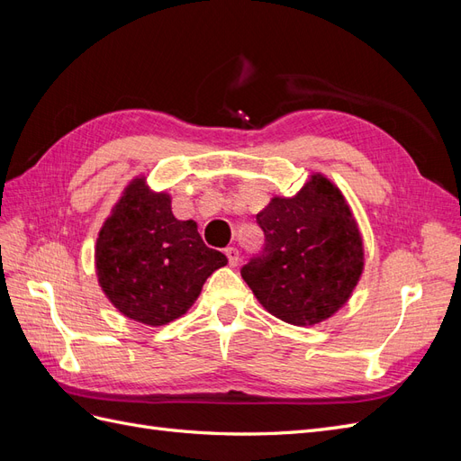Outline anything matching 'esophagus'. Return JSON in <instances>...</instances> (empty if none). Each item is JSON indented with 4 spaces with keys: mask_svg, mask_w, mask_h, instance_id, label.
Instances as JSON below:
<instances>
[{
    "mask_svg": "<svg viewBox=\"0 0 461 461\" xmlns=\"http://www.w3.org/2000/svg\"><path fill=\"white\" fill-rule=\"evenodd\" d=\"M225 254H227L229 263L232 265V267H236V265L240 263V254H239V249H236V248H227Z\"/></svg>",
    "mask_w": 461,
    "mask_h": 461,
    "instance_id": "34e87169",
    "label": "esophagus"
}]
</instances>
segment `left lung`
<instances>
[{
	"label": "left lung",
	"instance_id": "left-lung-1",
	"mask_svg": "<svg viewBox=\"0 0 461 461\" xmlns=\"http://www.w3.org/2000/svg\"><path fill=\"white\" fill-rule=\"evenodd\" d=\"M258 222L267 246L242 278L263 308L296 327L339 313L366 269L364 236L342 190L312 173L294 196H273Z\"/></svg>",
	"mask_w": 461,
	"mask_h": 461
}]
</instances>
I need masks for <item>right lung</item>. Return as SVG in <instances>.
<instances>
[{
  "label": "right lung",
  "instance_id": "add662e5",
  "mask_svg": "<svg viewBox=\"0 0 461 461\" xmlns=\"http://www.w3.org/2000/svg\"><path fill=\"white\" fill-rule=\"evenodd\" d=\"M95 275L113 308L136 323L161 327L183 317L203 283L229 259L207 248L196 221L173 215L171 194L146 175L124 186L97 232Z\"/></svg>",
  "mask_w": 461,
  "mask_h": 461
}]
</instances>
